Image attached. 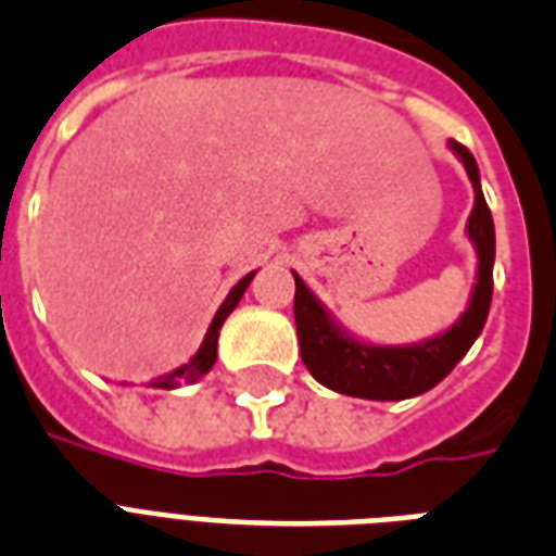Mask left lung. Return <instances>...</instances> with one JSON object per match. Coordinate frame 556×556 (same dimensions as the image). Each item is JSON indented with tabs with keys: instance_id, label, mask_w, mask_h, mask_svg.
<instances>
[{
	"instance_id": "left-lung-1",
	"label": "left lung",
	"mask_w": 556,
	"mask_h": 556,
	"mask_svg": "<svg viewBox=\"0 0 556 556\" xmlns=\"http://www.w3.org/2000/svg\"><path fill=\"white\" fill-rule=\"evenodd\" d=\"M458 162L464 165L472 182L470 219H467V238L476 249V283L470 290V301L453 325L429 339L412 345H371L354 337L321 301L313 295L307 283L295 278V330H299L301 359L307 371L325 389L363 400H406L434 389L438 382L462 363L472 342L484 330L493 299V261H496V229L490 217L488 202L481 193V174L476 159L464 144L450 141Z\"/></svg>"
}]
</instances>
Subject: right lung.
Returning a JSON list of instances; mask_svg holds the SVG:
<instances>
[{"mask_svg": "<svg viewBox=\"0 0 556 556\" xmlns=\"http://www.w3.org/2000/svg\"><path fill=\"white\" fill-rule=\"evenodd\" d=\"M252 278H255V273H249L247 278H240V281L231 287V292L226 295V301L219 304V309L214 313V318H211V325H208V330H205V339H202L200 351H197V354H193L185 365H179V368H174V371L162 374L159 380L150 382L153 389H179V386H191V382L202 380V377L211 371V365L217 363L219 327H223V321L229 318L231 309L238 307V301L243 299V292H247V287L252 283Z\"/></svg>", "mask_w": 556, "mask_h": 556, "instance_id": "obj_1", "label": "right lung"}]
</instances>
